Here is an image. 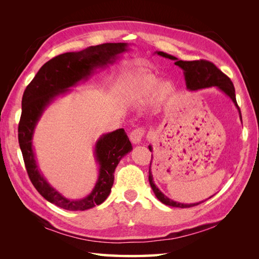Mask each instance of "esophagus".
Masks as SVG:
<instances>
[{
	"instance_id": "34e87169",
	"label": "esophagus",
	"mask_w": 259,
	"mask_h": 259,
	"mask_svg": "<svg viewBox=\"0 0 259 259\" xmlns=\"http://www.w3.org/2000/svg\"><path fill=\"white\" fill-rule=\"evenodd\" d=\"M145 135L144 128H136L130 134V139L133 144H139Z\"/></svg>"
}]
</instances>
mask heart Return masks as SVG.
<instances>
[{"mask_svg":"<svg viewBox=\"0 0 259 259\" xmlns=\"http://www.w3.org/2000/svg\"><path fill=\"white\" fill-rule=\"evenodd\" d=\"M174 85L170 81H160L153 74H142L128 81L124 88V95L132 99H142L153 94L154 98L162 103L170 97Z\"/></svg>","mask_w":259,"mask_h":259,"instance_id":"1","label":"heart"}]
</instances>
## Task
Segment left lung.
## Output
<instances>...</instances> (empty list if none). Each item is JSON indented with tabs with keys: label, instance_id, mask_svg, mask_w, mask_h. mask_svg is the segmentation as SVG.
Segmentation results:
<instances>
[{
	"label": "left lung",
	"instance_id": "1",
	"mask_svg": "<svg viewBox=\"0 0 259 259\" xmlns=\"http://www.w3.org/2000/svg\"><path fill=\"white\" fill-rule=\"evenodd\" d=\"M155 54L160 55V56H162L164 58H168L170 60H174L175 65L178 66L180 69H183L185 80H186V86L189 91H198V90H202V89L211 88V86H216L219 91L225 93L226 95L233 101L234 106H236L239 110L240 119H241V112H240V108L237 104L234 86L229 77L227 76L225 73H223L221 70H219L213 64V62L207 61V60H192V61L179 60L178 58L171 56V55H168L164 52H155ZM148 148H149V150L152 151V147L150 145H149ZM149 183H150V186L155 194V197L165 205L186 208V207L195 206V205L200 204V203L204 202V201H201V202H197V203H190L189 204V203H180V202H176V201H173L171 199L167 198L165 194L161 192V190L155 186V184L153 182V176L151 173V162H150V167H149Z\"/></svg>",
	"mask_w": 259,
	"mask_h": 259
}]
</instances>
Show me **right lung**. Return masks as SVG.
<instances>
[{
    "mask_svg": "<svg viewBox=\"0 0 259 259\" xmlns=\"http://www.w3.org/2000/svg\"><path fill=\"white\" fill-rule=\"evenodd\" d=\"M124 52H127V43H105L58 55L41 67L23 93L18 142L29 178L45 200L64 209L85 210L101 204L110 194L115 167L132 151V144L123 128L100 136L94 151L99 166L97 182L85 198L70 200L53 188L38 169L32 145L35 126L45 109L58 96L88 80L96 69L112 65Z\"/></svg>",
    "mask_w": 259,
    "mask_h": 259,
    "instance_id": "right-lung-1",
    "label": "right lung"
}]
</instances>
